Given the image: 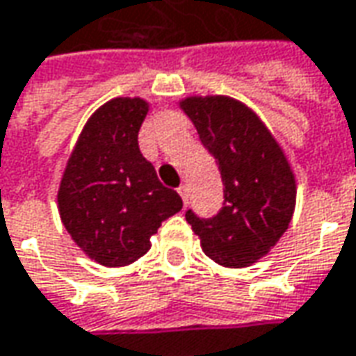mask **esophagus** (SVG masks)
Segmentation results:
<instances>
[{
  "label": "esophagus",
  "mask_w": 356,
  "mask_h": 356,
  "mask_svg": "<svg viewBox=\"0 0 356 356\" xmlns=\"http://www.w3.org/2000/svg\"><path fill=\"white\" fill-rule=\"evenodd\" d=\"M178 194H180V197H182V202L186 204L188 202V186L186 184H182L180 188H178Z\"/></svg>",
  "instance_id": "obj_1"
}]
</instances>
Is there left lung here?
Here are the masks:
<instances>
[{
	"label": "left lung",
	"instance_id": "8db88e82",
	"mask_svg": "<svg viewBox=\"0 0 356 356\" xmlns=\"http://www.w3.org/2000/svg\"><path fill=\"white\" fill-rule=\"evenodd\" d=\"M180 109L219 164L223 207L211 219L186 211L207 257L227 268H245L266 257L292 221L296 176L270 129L229 95H188Z\"/></svg>",
	"mask_w": 356,
	"mask_h": 356
}]
</instances>
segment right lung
I'll return each mask as SVG.
<instances>
[{
    "label": "right lung",
    "instance_id": "add662e5",
    "mask_svg": "<svg viewBox=\"0 0 356 356\" xmlns=\"http://www.w3.org/2000/svg\"><path fill=\"white\" fill-rule=\"evenodd\" d=\"M143 97H113L86 121L58 186V213L92 261L119 268L150 249L161 223L182 209V197L156 178L139 150L149 113Z\"/></svg>",
    "mask_w": 356,
    "mask_h": 356
}]
</instances>
